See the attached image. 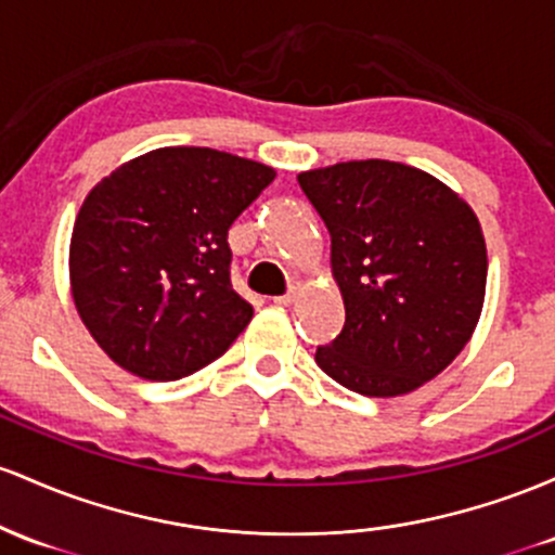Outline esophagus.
<instances>
[{
	"label": "esophagus",
	"instance_id": "esophagus-1",
	"mask_svg": "<svg viewBox=\"0 0 555 555\" xmlns=\"http://www.w3.org/2000/svg\"><path fill=\"white\" fill-rule=\"evenodd\" d=\"M296 298H298V288L294 285V288H291L288 294H285V296H275V298H272V301L280 304V307H291V304H294Z\"/></svg>",
	"mask_w": 555,
	"mask_h": 555
}]
</instances>
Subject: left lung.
<instances>
[{
    "mask_svg": "<svg viewBox=\"0 0 555 555\" xmlns=\"http://www.w3.org/2000/svg\"><path fill=\"white\" fill-rule=\"evenodd\" d=\"M330 233L346 307L320 370L361 396L412 393L475 333L488 248L477 215L446 183L388 159L340 162L298 176Z\"/></svg>",
    "mask_w": 555,
    "mask_h": 555,
    "instance_id": "8db88e82",
    "label": "left lung"
}]
</instances>
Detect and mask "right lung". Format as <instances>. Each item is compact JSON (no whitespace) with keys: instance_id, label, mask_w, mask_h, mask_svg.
Wrapping results in <instances>:
<instances>
[{"instance_id":"obj_1","label":"right lung","mask_w":555,"mask_h":555,"mask_svg":"<svg viewBox=\"0 0 555 555\" xmlns=\"http://www.w3.org/2000/svg\"><path fill=\"white\" fill-rule=\"evenodd\" d=\"M275 180L259 162L165 146L96 183L70 241L73 301L102 351L143 379L194 375L254 309L230 283L228 230Z\"/></svg>"}]
</instances>
